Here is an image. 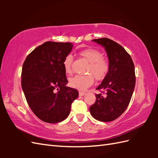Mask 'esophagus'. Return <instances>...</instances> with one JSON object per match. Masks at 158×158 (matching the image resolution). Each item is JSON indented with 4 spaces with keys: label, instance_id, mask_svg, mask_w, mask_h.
<instances>
[{
    "label": "esophagus",
    "instance_id": "34e87169",
    "mask_svg": "<svg viewBox=\"0 0 158 158\" xmlns=\"http://www.w3.org/2000/svg\"><path fill=\"white\" fill-rule=\"evenodd\" d=\"M85 94V92H79V96H84Z\"/></svg>",
    "mask_w": 158,
    "mask_h": 158
}]
</instances>
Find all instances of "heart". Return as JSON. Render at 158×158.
I'll list each match as a JSON object with an SVG mask.
<instances>
[{
    "instance_id": "obj_1",
    "label": "heart",
    "mask_w": 158,
    "mask_h": 158,
    "mask_svg": "<svg viewBox=\"0 0 158 158\" xmlns=\"http://www.w3.org/2000/svg\"><path fill=\"white\" fill-rule=\"evenodd\" d=\"M79 54L89 62L87 69L86 75H75L69 79V85L79 90H85L94 83V77L97 80H102L106 76L109 70V62L102 56L99 50L88 48L82 50ZM73 57L71 54L66 55L63 61V67L66 74L72 73V62Z\"/></svg>"
}]
</instances>
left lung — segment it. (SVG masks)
I'll return each mask as SVG.
<instances>
[{"instance_id":"obj_1","label":"left lung","mask_w":158,"mask_h":158,"mask_svg":"<svg viewBox=\"0 0 158 158\" xmlns=\"http://www.w3.org/2000/svg\"><path fill=\"white\" fill-rule=\"evenodd\" d=\"M93 41L105 48L109 62V70L96 89L95 103L89 107L94 118L100 122H111L125 111L135 89L136 77L135 65L129 53L113 40L102 38Z\"/></svg>"}]
</instances>
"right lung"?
<instances>
[{
  "label": "right lung",
  "mask_w": 158,
  "mask_h": 158,
  "mask_svg": "<svg viewBox=\"0 0 158 158\" xmlns=\"http://www.w3.org/2000/svg\"><path fill=\"white\" fill-rule=\"evenodd\" d=\"M71 43L48 41L36 48L22 66V88L35 115L43 122L56 123L69 115L73 102L79 96L68 83L63 61L71 52Z\"/></svg>",
  "instance_id": "right-lung-1"
}]
</instances>
